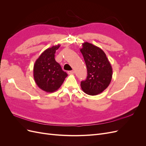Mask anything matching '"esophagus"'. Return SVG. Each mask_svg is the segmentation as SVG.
Wrapping results in <instances>:
<instances>
[{
  "instance_id": "1",
  "label": "esophagus",
  "mask_w": 146,
  "mask_h": 146,
  "mask_svg": "<svg viewBox=\"0 0 146 146\" xmlns=\"http://www.w3.org/2000/svg\"><path fill=\"white\" fill-rule=\"evenodd\" d=\"M68 73L69 74V75H72V74H74V70H70V71H68Z\"/></svg>"
}]
</instances>
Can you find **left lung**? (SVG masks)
I'll return each mask as SVG.
<instances>
[{
	"instance_id": "obj_1",
	"label": "left lung",
	"mask_w": 146,
	"mask_h": 146,
	"mask_svg": "<svg viewBox=\"0 0 146 146\" xmlns=\"http://www.w3.org/2000/svg\"><path fill=\"white\" fill-rule=\"evenodd\" d=\"M80 48L86 66L88 76L80 86L86 94L98 95L107 88L111 81L113 69L105 52L98 46L85 42Z\"/></svg>"
}]
</instances>
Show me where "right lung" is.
Instances as JSON below:
<instances>
[{
  "label": "right lung",
  "mask_w": 146,
  "mask_h": 146,
  "mask_svg": "<svg viewBox=\"0 0 146 146\" xmlns=\"http://www.w3.org/2000/svg\"><path fill=\"white\" fill-rule=\"evenodd\" d=\"M60 44L53 46L44 51L33 66V77L37 86L47 92L58 90L68 76L55 61V54Z\"/></svg>",
  "instance_id": "1"
}]
</instances>
